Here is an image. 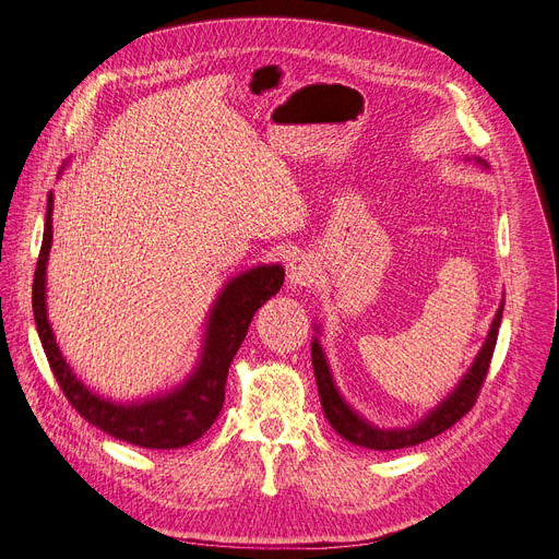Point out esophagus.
<instances>
[{
    "label": "esophagus",
    "instance_id": "1",
    "mask_svg": "<svg viewBox=\"0 0 559 559\" xmlns=\"http://www.w3.org/2000/svg\"><path fill=\"white\" fill-rule=\"evenodd\" d=\"M312 264L306 258H295L287 264V283L292 287H301L312 283Z\"/></svg>",
    "mask_w": 559,
    "mask_h": 559
}]
</instances>
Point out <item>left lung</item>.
I'll return each mask as SVG.
<instances>
[{
    "label": "left lung",
    "instance_id": "left-lung-1",
    "mask_svg": "<svg viewBox=\"0 0 559 559\" xmlns=\"http://www.w3.org/2000/svg\"><path fill=\"white\" fill-rule=\"evenodd\" d=\"M478 163H483V160L478 158ZM501 317H503V304L498 306L480 354L474 360L472 369H468L466 376L460 380V385L435 409H430V413L419 424L409 426V428H399V430L376 428L346 405V401L340 396V392L333 383L324 348H321L319 340L314 337L312 340V369H314V378H317L321 407H324V415H326L329 424L346 439V442L356 444V447H365V449H373V451H396V449H405V447H417V444L426 442V439H432L439 432L449 430L453 424H457L468 413V409L474 407V403L480 394V388L485 383L489 362L493 356Z\"/></svg>",
    "mask_w": 559,
    "mask_h": 559
}]
</instances>
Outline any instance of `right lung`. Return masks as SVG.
<instances>
[{
    "label": "right lung",
    "instance_id": "1",
    "mask_svg": "<svg viewBox=\"0 0 559 559\" xmlns=\"http://www.w3.org/2000/svg\"><path fill=\"white\" fill-rule=\"evenodd\" d=\"M51 211L53 197L49 192L32 301L45 356L66 399L85 421L129 444L142 449H181L197 442L222 413L230 360L245 342L258 308L281 289L285 278L283 267L281 264H262V267H253L228 281L209 314L201 360L179 390L142 403H112L87 390L74 376L63 354L58 350L49 326L45 274L51 249Z\"/></svg>",
    "mask_w": 559,
    "mask_h": 559
}]
</instances>
